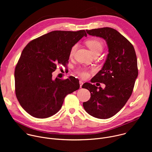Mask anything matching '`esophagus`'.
Listing matches in <instances>:
<instances>
[{"label": "esophagus", "mask_w": 152, "mask_h": 152, "mask_svg": "<svg viewBox=\"0 0 152 152\" xmlns=\"http://www.w3.org/2000/svg\"><path fill=\"white\" fill-rule=\"evenodd\" d=\"M83 83V82H82V80H79V84H80V88H82Z\"/></svg>", "instance_id": "1"}]
</instances>
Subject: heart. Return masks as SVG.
I'll list each match as a JSON object with an SVG mask.
<instances>
[{
    "instance_id": "obj_1",
    "label": "heart",
    "mask_w": 152,
    "mask_h": 152,
    "mask_svg": "<svg viewBox=\"0 0 152 152\" xmlns=\"http://www.w3.org/2000/svg\"><path fill=\"white\" fill-rule=\"evenodd\" d=\"M86 45L91 50L93 55L95 54H100L103 49V42L100 39H91L86 41ZM76 48H77V45H75L71 49L70 53V55L71 56L74 55ZM77 73L82 77H83V78L88 77L89 76L87 71H86L85 70H83V69H78L77 71Z\"/></svg>"
}]
</instances>
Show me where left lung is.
I'll return each mask as SVG.
<instances>
[{
    "instance_id": "8db88e82",
    "label": "left lung",
    "mask_w": 152,
    "mask_h": 152,
    "mask_svg": "<svg viewBox=\"0 0 152 152\" xmlns=\"http://www.w3.org/2000/svg\"><path fill=\"white\" fill-rule=\"evenodd\" d=\"M86 31L106 41L108 54L102 70L91 80L92 83H103L105 88L85 83L82 88L90 91L91 97L83 106L94 117L109 118L121 110L132 93L138 75L136 53L131 43L114 29L106 27Z\"/></svg>"
}]
</instances>
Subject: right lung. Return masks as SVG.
I'll return each instance as SVG.
<instances>
[{"label": "right lung", "instance_id": "add662e5", "mask_svg": "<svg viewBox=\"0 0 152 152\" xmlns=\"http://www.w3.org/2000/svg\"><path fill=\"white\" fill-rule=\"evenodd\" d=\"M85 30L55 31L26 45L16 66L15 95L20 105L31 115L45 118L57 113L66 96L80 87L75 77L53 79L57 64L66 66L72 47L83 37Z\"/></svg>", "mask_w": 152, "mask_h": 152}]
</instances>
